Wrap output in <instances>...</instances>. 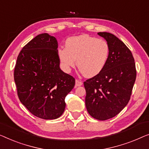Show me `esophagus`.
<instances>
[{"label": "esophagus", "instance_id": "esophagus-1", "mask_svg": "<svg viewBox=\"0 0 149 149\" xmlns=\"http://www.w3.org/2000/svg\"><path fill=\"white\" fill-rule=\"evenodd\" d=\"M83 84L82 81H81L80 80H78V79H75V87L77 86H80Z\"/></svg>", "mask_w": 149, "mask_h": 149}]
</instances>
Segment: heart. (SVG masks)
<instances>
[{"label":"heart","instance_id":"1","mask_svg":"<svg viewBox=\"0 0 149 149\" xmlns=\"http://www.w3.org/2000/svg\"><path fill=\"white\" fill-rule=\"evenodd\" d=\"M109 53V46L106 40L82 34L67 40L65 47L58 50V56L65 72H70L77 59L79 72L85 76L93 77L105 68Z\"/></svg>","mask_w":149,"mask_h":149}]
</instances>
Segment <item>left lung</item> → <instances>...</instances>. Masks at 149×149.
Here are the masks:
<instances>
[{"label":"left lung","instance_id":"8db88e82","mask_svg":"<svg viewBox=\"0 0 149 149\" xmlns=\"http://www.w3.org/2000/svg\"><path fill=\"white\" fill-rule=\"evenodd\" d=\"M109 46L105 68L99 74L84 82L88 113L98 120L117 116L128 103L136 70L134 58L126 45L116 36L98 32Z\"/></svg>","mask_w":149,"mask_h":149}]
</instances>
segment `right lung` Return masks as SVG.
<instances>
[{"label":"right lung","mask_w":149,"mask_h":149,"mask_svg":"<svg viewBox=\"0 0 149 149\" xmlns=\"http://www.w3.org/2000/svg\"><path fill=\"white\" fill-rule=\"evenodd\" d=\"M58 42L47 33L29 42L19 54L14 80L20 101L33 116L54 119L63 113L65 98L75 79L60 69Z\"/></svg>","instance_id":"1"}]
</instances>
